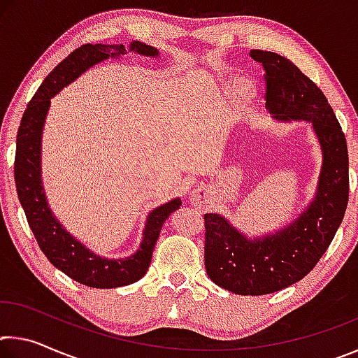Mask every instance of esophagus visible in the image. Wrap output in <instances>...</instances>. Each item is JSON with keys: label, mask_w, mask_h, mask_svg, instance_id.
I'll use <instances>...</instances> for the list:
<instances>
[{"label": "esophagus", "mask_w": 358, "mask_h": 358, "mask_svg": "<svg viewBox=\"0 0 358 358\" xmlns=\"http://www.w3.org/2000/svg\"><path fill=\"white\" fill-rule=\"evenodd\" d=\"M205 194H207V191H205L203 187H196V189L191 192V202L194 205L202 203V201L205 199Z\"/></svg>", "instance_id": "1"}]
</instances>
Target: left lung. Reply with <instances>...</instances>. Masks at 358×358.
<instances>
[{"mask_svg": "<svg viewBox=\"0 0 358 358\" xmlns=\"http://www.w3.org/2000/svg\"><path fill=\"white\" fill-rule=\"evenodd\" d=\"M265 74L266 108L280 120L313 121L324 164L316 199L275 235L248 240L220 215L205 220V268L211 281L238 295H265L292 286L329 250L349 201V156L344 132L320 88L273 52L251 50Z\"/></svg>", "mask_w": 358, "mask_h": 358, "instance_id": "obj_1", "label": "left lung"}]
</instances>
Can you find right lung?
<instances>
[{
  "label": "right lung",
  "instance_id": "1",
  "mask_svg": "<svg viewBox=\"0 0 358 358\" xmlns=\"http://www.w3.org/2000/svg\"><path fill=\"white\" fill-rule=\"evenodd\" d=\"M129 52L141 55L156 57L157 50L142 42L134 41L129 45ZM123 44H85L71 52L50 74L45 77L38 92L29 101L23 113L19 132H17V148L14 161V178L17 196L25 210L28 226L31 227L41 251L45 254L48 262L62 270L72 280L96 289H112L128 286L141 280L147 273L151 256L159 238V232L169 215L180 208L181 201L173 199L162 207L151 211L143 230V240L134 256L128 259L108 260L96 256L82 243L66 232L52 211L47 207V201L41 185V134L44 120L50 106V98L59 90L92 68L93 64L108 57L126 55Z\"/></svg>",
  "mask_w": 358,
  "mask_h": 358
}]
</instances>
